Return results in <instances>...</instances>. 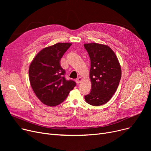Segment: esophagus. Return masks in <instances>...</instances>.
Segmentation results:
<instances>
[{
	"label": "esophagus",
	"mask_w": 151,
	"mask_h": 151,
	"mask_svg": "<svg viewBox=\"0 0 151 151\" xmlns=\"http://www.w3.org/2000/svg\"><path fill=\"white\" fill-rule=\"evenodd\" d=\"M81 81H82V78H81V77L78 78L76 79V82L77 84L80 83L81 82Z\"/></svg>",
	"instance_id": "obj_1"
}]
</instances>
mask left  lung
Segmentation results:
<instances>
[{"instance_id":"obj_1","label":"left lung","mask_w":151,"mask_h":151,"mask_svg":"<svg viewBox=\"0 0 151 151\" xmlns=\"http://www.w3.org/2000/svg\"><path fill=\"white\" fill-rule=\"evenodd\" d=\"M91 59V92L84 96L92 106L107 103L116 92L121 78V67L114 51L107 45L91 43L84 45Z\"/></svg>"}]
</instances>
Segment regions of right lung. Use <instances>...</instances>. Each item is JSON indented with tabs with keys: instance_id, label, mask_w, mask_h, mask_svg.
<instances>
[{
	"instance_id": "obj_1",
	"label": "right lung",
	"mask_w": 151,
	"mask_h": 151,
	"mask_svg": "<svg viewBox=\"0 0 151 151\" xmlns=\"http://www.w3.org/2000/svg\"><path fill=\"white\" fill-rule=\"evenodd\" d=\"M71 45L70 43H58L45 47L30 63L29 76L31 87L46 105H59L76 86L74 81L66 80L65 71L60 64V59Z\"/></svg>"
}]
</instances>
